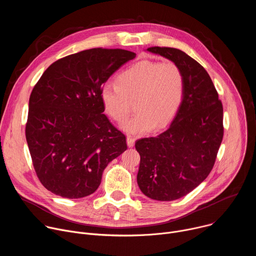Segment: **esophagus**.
<instances>
[{
	"mask_svg": "<svg viewBox=\"0 0 256 256\" xmlns=\"http://www.w3.org/2000/svg\"><path fill=\"white\" fill-rule=\"evenodd\" d=\"M134 138H132V136H128V138H126V142H128V147H134Z\"/></svg>",
	"mask_w": 256,
	"mask_h": 256,
	"instance_id": "esophagus-1",
	"label": "esophagus"
}]
</instances>
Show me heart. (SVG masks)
<instances>
[{
    "mask_svg": "<svg viewBox=\"0 0 256 256\" xmlns=\"http://www.w3.org/2000/svg\"><path fill=\"white\" fill-rule=\"evenodd\" d=\"M186 79L174 62L144 60L122 72L118 84L107 83L101 90L106 114L118 124L136 114L122 128L142 134L166 126L175 118L184 96Z\"/></svg>",
    "mask_w": 256,
    "mask_h": 256,
    "instance_id": "heart-1",
    "label": "heart"
}]
</instances>
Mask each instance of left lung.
Masks as SVG:
<instances>
[{"mask_svg": "<svg viewBox=\"0 0 256 256\" xmlns=\"http://www.w3.org/2000/svg\"><path fill=\"white\" fill-rule=\"evenodd\" d=\"M147 50L176 62L186 79L184 100L171 126L136 142L140 190L152 200L170 202L190 194L212 171L224 136L223 104L208 72L188 54L173 48Z\"/></svg>", "mask_w": 256, "mask_h": 256, "instance_id": "8db88e82", "label": "left lung"}]
</instances>
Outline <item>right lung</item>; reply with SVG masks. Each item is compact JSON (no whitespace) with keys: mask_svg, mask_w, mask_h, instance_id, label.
I'll list each match as a JSON object with an SVG mask.
<instances>
[{"mask_svg":"<svg viewBox=\"0 0 256 256\" xmlns=\"http://www.w3.org/2000/svg\"><path fill=\"white\" fill-rule=\"evenodd\" d=\"M134 58L120 48L86 50L52 62L35 84L25 136L48 190L66 198L93 194L108 163L126 150V136L103 114L101 90Z\"/></svg>","mask_w":256,"mask_h":256,"instance_id":"add662e5","label":"right lung"}]
</instances>
